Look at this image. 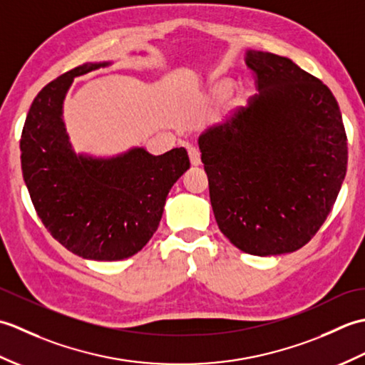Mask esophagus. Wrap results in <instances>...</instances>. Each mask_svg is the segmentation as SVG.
Instances as JSON below:
<instances>
[{"label": "esophagus", "mask_w": 365, "mask_h": 365, "mask_svg": "<svg viewBox=\"0 0 365 365\" xmlns=\"http://www.w3.org/2000/svg\"><path fill=\"white\" fill-rule=\"evenodd\" d=\"M188 155H190V161H191L192 166L200 165V152H199V149H196V147H190Z\"/></svg>", "instance_id": "34e87169"}]
</instances>
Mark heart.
Returning a JSON list of instances; mask_svg holds the SVG:
<instances>
[{
	"label": "heart",
	"instance_id": "b5f03b06",
	"mask_svg": "<svg viewBox=\"0 0 365 365\" xmlns=\"http://www.w3.org/2000/svg\"><path fill=\"white\" fill-rule=\"evenodd\" d=\"M232 91V81L230 80H220L215 83L213 86V92L215 96L218 98H226Z\"/></svg>",
	"mask_w": 365,
	"mask_h": 365
}]
</instances>
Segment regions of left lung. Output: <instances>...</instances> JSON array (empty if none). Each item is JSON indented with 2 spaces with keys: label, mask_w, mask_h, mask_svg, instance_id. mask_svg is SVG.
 I'll list each match as a JSON object with an SVG mask.
<instances>
[{
  "label": "left lung",
  "mask_w": 365,
  "mask_h": 365,
  "mask_svg": "<svg viewBox=\"0 0 365 365\" xmlns=\"http://www.w3.org/2000/svg\"><path fill=\"white\" fill-rule=\"evenodd\" d=\"M255 94L199 138L218 227L238 250L279 255L307 245L346 174V133L327 84L268 51H247Z\"/></svg>",
  "instance_id": "1"
}]
</instances>
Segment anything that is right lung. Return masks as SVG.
I'll list each match as a JSON object with an SVG mask.
<instances>
[{
    "label": "right lung",
    "instance_id": "obj_1",
    "mask_svg": "<svg viewBox=\"0 0 365 365\" xmlns=\"http://www.w3.org/2000/svg\"><path fill=\"white\" fill-rule=\"evenodd\" d=\"M102 64H83L46 84L23 125V178L50 235L89 260H122L141 251L163 215L169 190L190 168L183 147L153 157L133 149L96 160L76 155L68 143L63 100L75 76Z\"/></svg>",
    "mask_w": 365,
    "mask_h": 365
}]
</instances>
